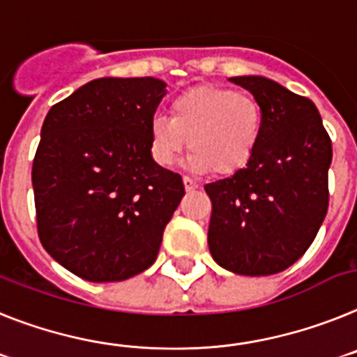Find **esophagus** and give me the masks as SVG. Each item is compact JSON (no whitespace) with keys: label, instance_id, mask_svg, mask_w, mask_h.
Segmentation results:
<instances>
[{"label":"esophagus","instance_id":"34e87169","mask_svg":"<svg viewBox=\"0 0 357 357\" xmlns=\"http://www.w3.org/2000/svg\"><path fill=\"white\" fill-rule=\"evenodd\" d=\"M183 185H185V188H187V190H194V188L199 187V185H197V181H194V179L188 178V176H183Z\"/></svg>","mask_w":357,"mask_h":357}]
</instances>
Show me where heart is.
<instances>
[{
  "mask_svg": "<svg viewBox=\"0 0 357 357\" xmlns=\"http://www.w3.org/2000/svg\"><path fill=\"white\" fill-rule=\"evenodd\" d=\"M260 131L262 109L252 95L196 88L172 100L170 116L156 114L151 120V154L158 165H174L188 138L190 169L231 174L252 158Z\"/></svg>",
  "mask_w": 357,
  "mask_h": 357,
  "instance_id": "heart-1",
  "label": "heart"
}]
</instances>
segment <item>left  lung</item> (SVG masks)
Returning <instances> with one entry per match:
<instances>
[{"label": "left lung", "mask_w": 357, "mask_h": 357, "mask_svg": "<svg viewBox=\"0 0 357 357\" xmlns=\"http://www.w3.org/2000/svg\"><path fill=\"white\" fill-rule=\"evenodd\" d=\"M262 109L259 144L244 169L204 185L212 201L208 248L221 268L275 275L307 252L328 208L333 145L309 98L264 77H231Z\"/></svg>", "instance_id": "1"}]
</instances>
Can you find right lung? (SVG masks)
Masks as SVG:
<instances>
[{"label": "right lung", "instance_id": "obj_1", "mask_svg": "<svg viewBox=\"0 0 357 357\" xmlns=\"http://www.w3.org/2000/svg\"><path fill=\"white\" fill-rule=\"evenodd\" d=\"M165 82L91 80L52 105L32 165L37 234L89 282H120L154 264L185 196L181 176L151 156L149 123Z\"/></svg>", "mask_w": 357, "mask_h": 357}]
</instances>
